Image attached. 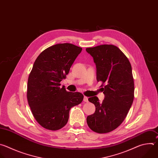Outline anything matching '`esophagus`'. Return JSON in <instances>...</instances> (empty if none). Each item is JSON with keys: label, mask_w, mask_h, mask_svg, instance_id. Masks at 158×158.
Wrapping results in <instances>:
<instances>
[{"label": "esophagus", "mask_w": 158, "mask_h": 158, "mask_svg": "<svg viewBox=\"0 0 158 158\" xmlns=\"http://www.w3.org/2000/svg\"><path fill=\"white\" fill-rule=\"evenodd\" d=\"M83 101H84L85 102H88V98L85 96L84 98H83Z\"/></svg>", "instance_id": "34e87169"}]
</instances>
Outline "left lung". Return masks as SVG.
<instances>
[{"instance_id": "left-lung-1", "label": "left lung", "mask_w": 158, "mask_h": 158, "mask_svg": "<svg viewBox=\"0 0 158 158\" xmlns=\"http://www.w3.org/2000/svg\"><path fill=\"white\" fill-rule=\"evenodd\" d=\"M97 67V80L102 81L105 98H88L95 106L93 114L88 116L89 128L98 133H106L117 128L127 116L134 99L135 85L130 62L119 48L101 45L86 48Z\"/></svg>"}]
</instances>
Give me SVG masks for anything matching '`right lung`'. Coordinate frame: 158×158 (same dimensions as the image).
Returning <instances> with one entry per match:
<instances>
[{"mask_svg": "<svg viewBox=\"0 0 158 158\" xmlns=\"http://www.w3.org/2000/svg\"><path fill=\"white\" fill-rule=\"evenodd\" d=\"M81 50L72 44H56L44 50L34 62L28 79L27 97L35 119L47 130L65 127L71 108L83 101V94L67 91L60 83Z\"/></svg>", "mask_w": 158, "mask_h": 158, "instance_id": "add662e5", "label": "right lung"}]
</instances>
